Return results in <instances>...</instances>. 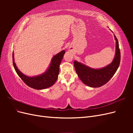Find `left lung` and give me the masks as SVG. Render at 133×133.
<instances>
[{"instance_id":"obj_1","label":"left lung","mask_w":133,"mask_h":133,"mask_svg":"<svg viewBox=\"0 0 133 133\" xmlns=\"http://www.w3.org/2000/svg\"><path fill=\"white\" fill-rule=\"evenodd\" d=\"M116 41V52L112 62L107 66L99 69H92L77 61L74 62L76 73L82 82L88 87H100L107 83L116 73L120 65V51L119 42L114 35Z\"/></svg>"}]
</instances>
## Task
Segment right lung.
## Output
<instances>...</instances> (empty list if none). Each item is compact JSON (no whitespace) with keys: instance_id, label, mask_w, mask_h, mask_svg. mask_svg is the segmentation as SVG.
I'll use <instances>...</instances> for the list:
<instances>
[{"instance_id":"add662e5","label":"right lung","mask_w":133,"mask_h":133,"mask_svg":"<svg viewBox=\"0 0 133 133\" xmlns=\"http://www.w3.org/2000/svg\"><path fill=\"white\" fill-rule=\"evenodd\" d=\"M65 53V50H62L58 54L54 55L51 59L50 65L48 70L43 74L33 77L28 76L23 74L20 71L14 62V54L13 53V64L14 69L20 78L25 84L35 89L42 90L49 88L54 85L58 77L59 73V66Z\"/></svg>"}]
</instances>
